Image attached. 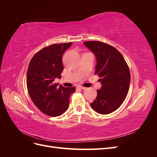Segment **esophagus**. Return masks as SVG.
<instances>
[{
	"instance_id": "obj_1",
	"label": "esophagus",
	"mask_w": 157,
	"mask_h": 157,
	"mask_svg": "<svg viewBox=\"0 0 157 157\" xmlns=\"http://www.w3.org/2000/svg\"><path fill=\"white\" fill-rule=\"evenodd\" d=\"M77 87L79 88H80V89H82V90H86V88H85V87L82 86H78Z\"/></svg>"
}]
</instances>
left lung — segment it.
Returning <instances> with one entry per match:
<instances>
[{
	"instance_id": "obj_1",
	"label": "left lung",
	"mask_w": 157,
	"mask_h": 157,
	"mask_svg": "<svg viewBox=\"0 0 157 157\" xmlns=\"http://www.w3.org/2000/svg\"><path fill=\"white\" fill-rule=\"evenodd\" d=\"M96 56L95 74L99 75L101 87L90 106L98 113L109 114L119 107L129 90L130 73L124 57L115 48L99 41L84 42Z\"/></svg>"
}]
</instances>
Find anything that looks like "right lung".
Listing matches in <instances>:
<instances>
[{
  "label": "right lung",
  "instance_id": "1",
  "mask_svg": "<svg viewBox=\"0 0 157 157\" xmlns=\"http://www.w3.org/2000/svg\"><path fill=\"white\" fill-rule=\"evenodd\" d=\"M73 42L54 44L42 48L33 57L27 73V87L33 102L40 111L50 117L60 116L69 105L75 87L66 88L55 83L61 78L62 56Z\"/></svg>",
  "mask_w": 157,
  "mask_h": 157
}]
</instances>
